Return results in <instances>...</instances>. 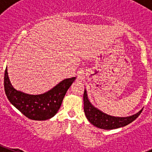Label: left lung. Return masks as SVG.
<instances>
[{"label": "left lung", "instance_id": "left-lung-1", "mask_svg": "<svg viewBox=\"0 0 152 152\" xmlns=\"http://www.w3.org/2000/svg\"><path fill=\"white\" fill-rule=\"evenodd\" d=\"M83 99L84 111L87 120L95 126L103 129H114L125 126L135 120L140 115L142 110H141L136 114L129 117H114L102 113L94 106L92 105L89 101L85 90L84 92Z\"/></svg>", "mask_w": 152, "mask_h": 152}]
</instances>
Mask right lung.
Returning <instances> with one entry per match:
<instances>
[{"label":"right lung","instance_id":"1","mask_svg":"<svg viewBox=\"0 0 152 152\" xmlns=\"http://www.w3.org/2000/svg\"><path fill=\"white\" fill-rule=\"evenodd\" d=\"M76 77L65 79L46 93L29 95L15 90L11 85L7 73H4V90L7 99L21 113L34 121H45L53 117L60 108L67 90Z\"/></svg>","mask_w":152,"mask_h":152}]
</instances>
